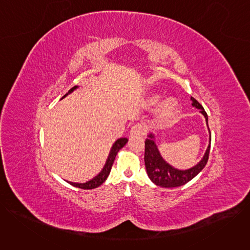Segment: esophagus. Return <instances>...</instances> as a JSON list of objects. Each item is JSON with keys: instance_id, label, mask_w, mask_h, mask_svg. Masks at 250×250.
Instances as JSON below:
<instances>
[{"instance_id": "esophagus-1", "label": "esophagus", "mask_w": 250, "mask_h": 250, "mask_svg": "<svg viewBox=\"0 0 250 250\" xmlns=\"http://www.w3.org/2000/svg\"><path fill=\"white\" fill-rule=\"evenodd\" d=\"M147 129L146 125H141V124H135L134 125L131 126L129 134L130 136H135V135H145L146 133Z\"/></svg>"}]
</instances>
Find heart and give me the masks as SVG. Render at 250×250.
<instances>
[{
  "instance_id": "b5f03b06",
  "label": "heart",
  "mask_w": 250,
  "mask_h": 250,
  "mask_svg": "<svg viewBox=\"0 0 250 250\" xmlns=\"http://www.w3.org/2000/svg\"><path fill=\"white\" fill-rule=\"evenodd\" d=\"M160 99V95L153 93L149 96V103L150 104H156ZM176 106H177V103L176 100L172 97H168L165 98L158 105V114L161 117H168L170 115H172L174 113V111L176 110Z\"/></svg>"
}]
</instances>
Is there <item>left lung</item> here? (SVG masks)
<instances>
[{
	"label": "left lung",
	"mask_w": 250,
	"mask_h": 250,
	"mask_svg": "<svg viewBox=\"0 0 250 250\" xmlns=\"http://www.w3.org/2000/svg\"><path fill=\"white\" fill-rule=\"evenodd\" d=\"M192 105L195 108L200 110V113L205 117L207 122V126L209 133V144L208 146V148L201 159V161L196 164L195 166L186 169V170H179L177 168H174L169 163H167L161 156L158 147L155 144L154 140V134L149 133L147 138L146 139V151H145V163L147 175L149 179L157 186L164 187V188H173V187H179L182 185H185L187 182L192 180L195 176H197L206 166L208 154H209V148H210V131L208 125V115L205 112L203 105L193 97H191Z\"/></svg>",
	"instance_id": "obj_1"
}]
</instances>
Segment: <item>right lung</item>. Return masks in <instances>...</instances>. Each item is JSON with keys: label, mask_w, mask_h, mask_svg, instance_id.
I'll return each mask as SVG.
<instances>
[{"label": "right lung", "mask_w": 250, "mask_h": 250, "mask_svg": "<svg viewBox=\"0 0 250 250\" xmlns=\"http://www.w3.org/2000/svg\"><path fill=\"white\" fill-rule=\"evenodd\" d=\"M78 88V86H74L72 89H70L68 91V93H66L62 98L64 99L66 96H68L69 94L72 93L73 91H75L76 89ZM128 141V139L126 137H121L119 138L118 140L115 141V144L113 145L112 148H111V151L109 153V156L108 158H106V161L102 169V171L97 175L95 176L93 179L87 181L86 183H74V182H70V181H67V183H69L70 185H72L74 187H77V188H81V189H84V190H89V189H94V188H97L99 186H101L104 181L106 178H108L110 172H111V169H112V166H113V163L115 161V158L118 154V152L126 145V142Z\"/></svg>", "instance_id": "right-lung-1"}]
</instances>
